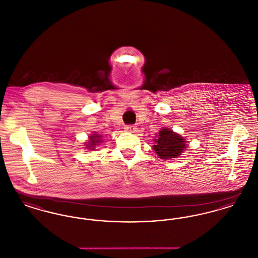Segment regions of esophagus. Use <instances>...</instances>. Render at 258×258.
Here are the masks:
<instances>
[{"label": "esophagus", "instance_id": "obj_1", "mask_svg": "<svg viewBox=\"0 0 258 258\" xmlns=\"http://www.w3.org/2000/svg\"><path fill=\"white\" fill-rule=\"evenodd\" d=\"M124 132L130 133V134H135L137 132V127L135 125H126L124 127Z\"/></svg>", "mask_w": 258, "mask_h": 258}]
</instances>
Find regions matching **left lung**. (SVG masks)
<instances>
[{
    "label": "left lung",
    "instance_id": "8db88e82",
    "mask_svg": "<svg viewBox=\"0 0 258 258\" xmlns=\"http://www.w3.org/2000/svg\"><path fill=\"white\" fill-rule=\"evenodd\" d=\"M154 142L153 149L161 160L178 158L187 148L186 139L167 127L160 130Z\"/></svg>",
    "mask_w": 258,
    "mask_h": 258
}]
</instances>
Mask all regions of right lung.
I'll use <instances>...</instances> for the list:
<instances>
[{
    "mask_svg": "<svg viewBox=\"0 0 258 258\" xmlns=\"http://www.w3.org/2000/svg\"><path fill=\"white\" fill-rule=\"evenodd\" d=\"M102 136L98 134L97 132H93V134L92 135H90L89 136V139H88V141L85 142V146L86 147L85 149H88V150H91V151H95L96 150V147L98 146L101 142H102Z\"/></svg>",
    "mask_w": 258,
    "mask_h": 258,
    "instance_id": "right-lung-1",
    "label": "right lung"
}]
</instances>
